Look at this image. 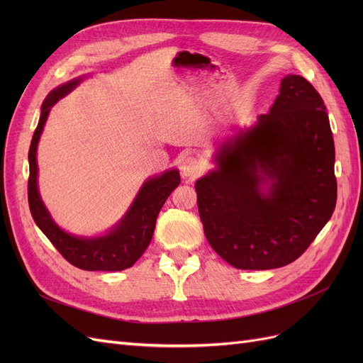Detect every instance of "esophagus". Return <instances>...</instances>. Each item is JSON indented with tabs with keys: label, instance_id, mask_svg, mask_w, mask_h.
<instances>
[{
	"label": "esophagus",
	"instance_id": "34e87169",
	"mask_svg": "<svg viewBox=\"0 0 363 363\" xmlns=\"http://www.w3.org/2000/svg\"><path fill=\"white\" fill-rule=\"evenodd\" d=\"M180 171H182V175L186 179H195L196 175H199L201 172V167H200V162L196 160L195 157H184L180 163Z\"/></svg>",
	"mask_w": 363,
	"mask_h": 363
}]
</instances>
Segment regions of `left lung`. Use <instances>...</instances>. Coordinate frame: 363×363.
Segmentation results:
<instances>
[{
	"instance_id": "8db88e82",
	"label": "left lung",
	"mask_w": 363,
	"mask_h": 363,
	"mask_svg": "<svg viewBox=\"0 0 363 363\" xmlns=\"http://www.w3.org/2000/svg\"><path fill=\"white\" fill-rule=\"evenodd\" d=\"M195 183L204 235L239 269H274L298 259L336 206L335 142L321 95L286 75L269 112L236 128Z\"/></svg>"
}]
</instances>
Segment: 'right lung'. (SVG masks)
Masks as SVG:
<instances>
[{
  "mask_svg": "<svg viewBox=\"0 0 363 363\" xmlns=\"http://www.w3.org/2000/svg\"><path fill=\"white\" fill-rule=\"evenodd\" d=\"M82 80L79 77L60 84L42 103L40 118L28 151V206L36 225L71 265L84 271H123L133 267L150 245L157 215L171 192L180 184V174L179 169H168L145 180L125 215L101 236H77L60 228L40 199L36 152L51 107L75 89Z\"/></svg>",
  "mask_w": 363,
  "mask_h": 363,
  "instance_id": "obj_1",
  "label": "right lung"
}]
</instances>
